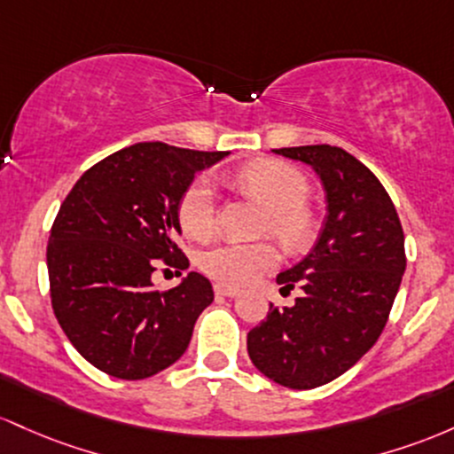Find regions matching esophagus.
Listing matches in <instances>:
<instances>
[{
  "instance_id": "esophagus-1",
  "label": "esophagus",
  "mask_w": 454,
  "mask_h": 454,
  "mask_svg": "<svg viewBox=\"0 0 454 454\" xmlns=\"http://www.w3.org/2000/svg\"><path fill=\"white\" fill-rule=\"evenodd\" d=\"M214 292H216V295H225V298H233V295L240 294V289L231 287V285H221V283H216V285H214Z\"/></svg>"
}]
</instances>
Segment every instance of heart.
<instances>
[{
	"label": "heart",
	"mask_w": 454,
	"mask_h": 454,
	"mask_svg": "<svg viewBox=\"0 0 454 454\" xmlns=\"http://www.w3.org/2000/svg\"><path fill=\"white\" fill-rule=\"evenodd\" d=\"M236 182L268 207L262 233H274L283 247L298 251L317 233V214L309 206L307 176L283 160H257L236 173ZM216 195L210 177L200 176L177 201V223L186 236L206 240L216 229ZM281 262L272 242H223L200 254V268L221 285L251 283Z\"/></svg>",
	"instance_id": "b5f03b06"
}]
</instances>
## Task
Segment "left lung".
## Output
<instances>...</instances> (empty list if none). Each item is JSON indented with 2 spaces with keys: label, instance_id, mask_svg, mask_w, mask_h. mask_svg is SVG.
<instances>
[{
  "label": "left lung",
  "instance_id": "obj_1",
  "mask_svg": "<svg viewBox=\"0 0 454 454\" xmlns=\"http://www.w3.org/2000/svg\"><path fill=\"white\" fill-rule=\"evenodd\" d=\"M317 171L328 216L317 244L277 277L300 287L294 307L270 304L247 334L253 364L285 388L328 384L375 345L405 272V240L395 203L375 173L334 145L274 150Z\"/></svg>",
  "mask_w": 454,
  "mask_h": 454
}]
</instances>
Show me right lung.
<instances>
[{"mask_svg":"<svg viewBox=\"0 0 454 454\" xmlns=\"http://www.w3.org/2000/svg\"><path fill=\"white\" fill-rule=\"evenodd\" d=\"M227 152L162 141L135 144L91 165L55 216L47 244L49 295L74 349L106 375L144 380L176 363L212 285L191 272L177 287L152 285L159 263L188 268L177 247V201Z\"/></svg>","mask_w":454,"mask_h":454,"instance_id":"obj_1","label":"right lung"}]
</instances>
